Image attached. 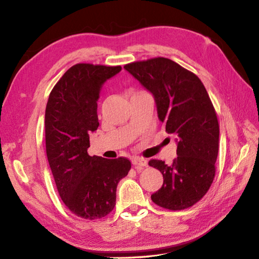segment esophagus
<instances>
[{
  "mask_svg": "<svg viewBox=\"0 0 259 259\" xmlns=\"http://www.w3.org/2000/svg\"><path fill=\"white\" fill-rule=\"evenodd\" d=\"M131 161H132V164H134L136 167H143V166H147L148 164L147 160L140 157H134Z\"/></svg>",
  "mask_w": 259,
  "mask_h": 259,
  "instance_id": "34e87169",
  "label": "esophagus"
}]
</instances>
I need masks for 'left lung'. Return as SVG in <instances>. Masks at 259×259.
<instances>
[{"mask_svg":"<svg viewBox=\"0 0 259 259\" xmlns=\"http://www.w3.org/2000/svg\"><path fill=\"white\" fill-rule=\"evenodd\" d=\"M124 69L153 95L159 119L178 142L172 164L149 161L163 176L151 200L171 211L193 206L213 183L219 153L220 125L205 87L195 74L164 57L130 63Z\"/></svg>","mask_w":259,"mask_h":259,"instance_id":"left-lung-1","label":"left lung"}]
</instances>
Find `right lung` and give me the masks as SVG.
<instances>
[{
	"instance_id": "obj_1",
	"label": "right lung",
	"mask_w": 259,
	"mask_h": 259,
	"mask_svg": "<svg viewBox=\"0 0 259 259\" xmlns=\"http://www.w3.org/2000/svg\"><path fill=\"white\" fill-rule=\"evenodd\" d=\"M121 66L76 64L50 94L45 110L46 154L59 196L70 212L86 220L105 218L116 205L127 158L90 157L89 135L98 128L97 102L106 82Z\"/></svg>"
}]
</instances>
